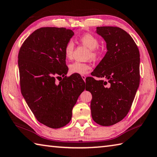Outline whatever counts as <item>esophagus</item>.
Here are the masks:
<instances>
[{
    "instance_id": "34e87169",
    "label": "esophagus",
    "mask_w": 157,
    "mask_h": 157,
    "mask_svg": "<svg viewBox=\"0 0 157 157\" xmlns=\"http://www.w3.org/2000/svg\"><path fill=\"white\" fill-rule=\"evenodd\" d=\"M81 77H82V78H83V80L85 81V80H86L87 76H86V75H81Z\"/></svg>"
}]
</instances>
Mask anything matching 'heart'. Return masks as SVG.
Masks as SVG:
<instances>
[{
    "mask_svg": "<svg viewBox=\"0 0 157 157\" xmlns=\"http://www.w3.org/2000/svg\"><path fill=\"white\" fill-rule=\"evenodd\" d=\"M79 41L89 48V52L87 54L88 59L97 60L102 56L103 49L98 45L99 39L95 35L86 33L79 37ZM74 50V43L71 40H68L64 47V54L66 59L71 60L73 57ZM91 64L89 62H79L76 61L70 65V71L71 74H77L84 75L88 73L91 70Z\"/></svg>",
    "mask_w": 157,
    "mask_h": 157,
    "instance_id": "b5f03b06",
    "label": "heart"
}]
</instances>
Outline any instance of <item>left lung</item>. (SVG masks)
Instances as JSON below:
<instances>
[{
    "label": "left lung",
    "instance_id": "1",
    "mask_svg": "<svg viewBox=\"0 0 157 157\" xmlns=\"http://www.w3.org/2000/svg\"><path fill=\"white\" fill-rule=\"evenodd\" d=\"M107 52L97 65L86 90L92 95L93 120L103 126L116 124L126 117L140 83V54L131 36L118 27H98ZM87 85V84H86Z\"/></svg>",
    "mask_w": 157,
    "mask_h": 157
}]
</instances>
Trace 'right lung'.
Segmentation results:
<instances>
[{
    "label": "right lung",
    "instance_id": "right-lung-1",
    "mask_svg": "<svg viewBox=\"0 0 157 157\" xmlns=\"http://www.w3.org/2000/svg\"><path fill=\"white\" fill-rule=\"evenodd\" d=\"M73 35L65 27H41L26 38L18 52L22 94L37 121L51 128L70 121L73 107L85 90L83 79L66 76L64 47Z\"/></svg>",
    "mask_w": 157,
    "mask_h": 157
}]
</instances>
